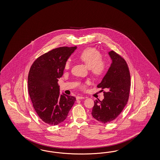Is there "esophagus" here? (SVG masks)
Returning a JSON list of instances; mask_svg holds the SVG:
<instances>
[{"instance_id":"esophagus-1","label":"esophagus","mask_w":160,"mask_h":160,"mask_svg":"<svg viewBox=\"0 0 160 160\" xmlns=\"http://www.w3.org/2000/svg\"><path fill=\"white\" fill-rule=\"evenodd\" d=\"M85 97H83V96H77L76 97V99L77 100H79V99H83V98H84Z\"/></svg>"}]
</instances>
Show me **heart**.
<instances>
[{"instance_id":"heart-1","label":"heart","mask_w":160,"mask_h":160,"mask_svg":"<svg viewBox=\"0 0 160 160\" xmlns=\"http://www.w3.org/2000/svg\"><path fill=\"white\" fill-rule=\"evenodd\" d=\"M78 58L89 68V70L94 75H101L105 71L106 64L102 60V54L96 48H85L78 54ZM70 68V62L69 61L66 62L64 68L68 70Z\"/></svg>"}]
</instances>
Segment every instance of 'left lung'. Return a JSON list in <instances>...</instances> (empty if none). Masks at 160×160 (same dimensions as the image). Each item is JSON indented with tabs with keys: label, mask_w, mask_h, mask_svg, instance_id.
<instances>
[{
	"label": "left lung",
	"mask_w": 160,
	"mask_h": 160,
	"mask_svg": "<svg viewBox=\"0 0 160 160\" xmlns=\"http://www.w3.org/2000/svg\"><path fill=\"white\" fill-rule=\"evenodd\" d=\"M108 54L112 63L98 88H106L104 99L96 100L92 110V117L104 124L115 120L128 102L130 91V74L125 60L114 51Z\"/></svg>",
	"instance_id": "8db88e82"
}]
</instances>
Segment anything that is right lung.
Wrapping results in <instances>:
<instances>
[{
  "label": "right lung",
  "instance_id": "add662e5",
  "mask_svg": "<svg viewBox=\"0 0 160 160\" xmlns=\"http://www.w3.org/2000/svg\"><path fill=\"white\" fill-rule=\"evenodd\" d=\"M77 47L54 48L37 58L28 75V92L33 106L43 121L56 126L67 118L76 98L60 94L58 78L64 65Z\"/></svg>",
  "mask_w": 160,
  "mask_h": 160
}]
</instances>
